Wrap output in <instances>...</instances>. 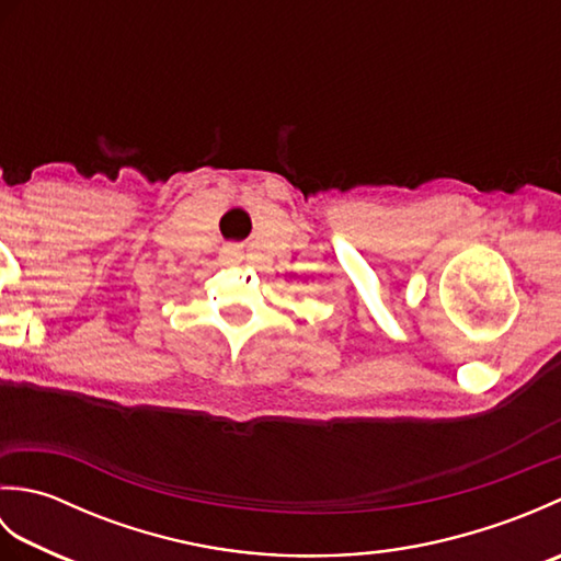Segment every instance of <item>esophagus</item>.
I'll use <instances>...</instances> for the list:
<instances>
[{
  "instance_id": "1",
  "label": "esophagus",
  "mask_w": 561,
  "mask_h": 561,
  "mask_svg": "<svg viewBox=\"0 0 561 561\" xmlns=\"http://www.w3.org/2000/svg\"><path fill=\"white\" fill-rule=\"evenodd\" d=\"M224 257L229 260V262H233V260L241 257V250H238L236 245H226V248H224Z\"/></svg>"
}]
</instances>
